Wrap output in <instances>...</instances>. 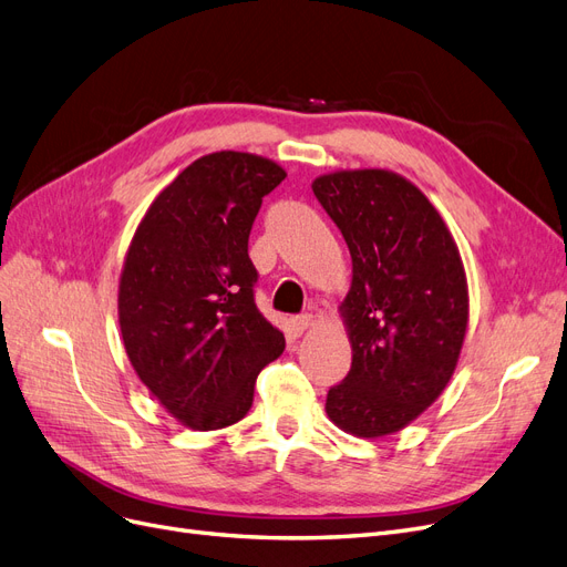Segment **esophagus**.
<instances>
[{
	"instance_id": "obj_1",
	"label": "esophagus",
	"mask_w": 567,
	"mask_h": 567,
	"mask_svg": "<svg viewBox=\"0 0 567 567\" xmlns=\"http://www.w3.org/2000/svg\"><path fill=\"white\" fill-rule=\"evenodd\" d=\"M310 324H312V318H310V316H297V318L289 320V329H291V333H297V337H301V333H303Z\"/></svg>"
}]
</instances>
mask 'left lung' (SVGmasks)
<instances>
[{
	"mask_svg": "<svg viewBox=\"0 0 567 567\" xmlns=\"http://www.w3.org/2000/svg\"><path fill=\"white\" fill-rule=\"evenodd\" d=\"M312 194L352 257L341 303L352 364L329 390L327 415L354 436L400 432L444 392L463 350V259L442 215L402 175L341 171L312 182Z\"/></svg>",
	"mask_w": 567,
	"mask_h": 567,
	"instance_id": "left-lung-1",
	"label": "left lung"
}]
</instances>
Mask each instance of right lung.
I'll return each mask as SVG.
<instances>
[{
  "label": "right lung",
  "instance_id": "add662e5",
  "mask_svg": "<svg viewBox=\"0 0 567 567\" xmlns=\"http://www.w3.org/2000/svg\"><path fill=\"white\" fill-rule=\"evenodd\" d=\"M287 173L245 152L207 154L146 209L125 255L118 324L156 400L192 430L238 423L259 371L285 350L255 303L247 240L264 196Z\"/></svg>",
  "mask_w": 567,
  "mask_h": 567
}]
</instances>
